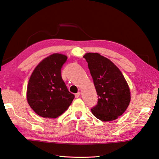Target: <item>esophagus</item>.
I'll list each match as a JSON object with an SVG mask.
<instances>
[{
  "mask_svg": "<svg viewBox=\"0 0 159 159\" xmlns=\"http://www.w3.org/2000/svg\"><path fill=\"white\" fill-rule=\"evenodd\" d=\"M80 92H77V93L75 94V98H78L80 97Z\"/></svg>",
  "mask_w": 159,
  "mask_h": 159,
  "instance_id": "34e87169",
  "label": "esophagus"
}]
</instances>
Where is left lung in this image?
Here are the masks:
<instances>
[{
	"mask_svg": "<svg viewBox=\"0 0 159 159\" xmlns=\"http://www.w3.org/2000/svg\"><path fill=\"white\" fill-rule=\"evenodd\" d=\"M93 80L98 100L91 109L100 120L111 121L121 116L130 102V91L123 75L109 59L98 53L84 56Z\"/></svg>",
	"mask_w": 159,
	"mask_h": 159,
	"instance_id": "obj_1",
	"label": "left lung"
}]
</instances>
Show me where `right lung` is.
Returning <instances> with one entry per match:
<instances>
[{
	"label": "right lung",
	"mask_w": 159,
	"mask_h": 159,
	"mask_svg": "<svg viewBox=\"0 0 159 159\" xmlns=\"http://www.w3.org/2000/svg\"><path fill=\"white\" fill-rule=\"evenodd\" d=\"M67 57L53 54L41 61L32 73L27 89V99L34 111L43 118L61 116L73 102L61 77V68Z\"/></svg>",
	"instance_id": "right-lung-1"
}]
</instances>
